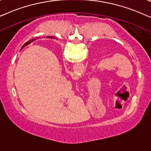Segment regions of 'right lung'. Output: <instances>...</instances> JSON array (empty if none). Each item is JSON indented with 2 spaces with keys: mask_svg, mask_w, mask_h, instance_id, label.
Here are the masks:
<instances>
[{
  "mask_svg": "<svg viewBox=\"0 0 151 151\" xmlns=\"http://www.w3.org/2000/svg\"><path fill=\"white\" fill-rule=\"evenodd\" d=\"M52 38V37H51ZM34 41V40L33 39H32V40H30V41H28V42H27V43H25V44H24V45H28V44H29V43H32V41Z\"/></svg>",
  "mask_w": 151,
  "mask_h": 151,
  "instance_id": "obj_1",
  "label": "right lung"
}]
</instances>
